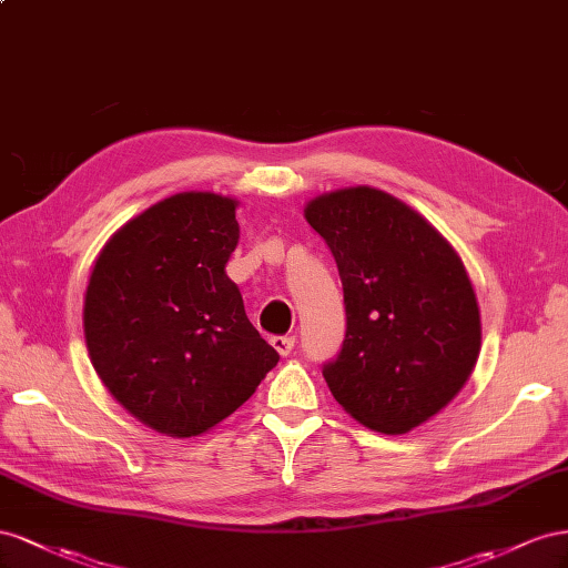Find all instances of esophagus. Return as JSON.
Returning <instances> with one entry per match:
<instances>
[{"label":"esophagus","mask_w":568,"mask_h":568,"mask_svg":"<svg viewBox=\"0 0 568 568\" xmlns=\"http://www.w3.org/2000/svg\"><path fill=\"white\" fill-rule=\"evenodd\" d=\"M271 345L281 356H287L295 349V337L293 335H275V337H271Z\"/></svg>","instance_id":"34e87169"}]
</instances>
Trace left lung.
<instances>
[{"mask_svg":"<svg viewBox=\"0 0 568 568\" xmlns=\"http://www.w3.org/2000/svg\"><path fill=\"white\" fill-rule=\"evenodd\" d=\"M304 219L331 247L345 293L343 349L323 364L333 397L378 433L420 426L478 362L480 312L459 254L376 187L321 194Z\"/></svg>","mask_w":568,"mask_h":568,"instance_id":"8db88e82","label":"left lung"}]
</instances>
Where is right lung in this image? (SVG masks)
Instances as JSON below:
<instances>
[{
	"label": "right lung",
	"instance_id": "1",
	"mask_svg": "<svg viewBox=\"0 0 568 568\" xmlns=\"http://www.w3.org/2000/svg\"><path fill=\"white\" fill-rule=\"evenodd\" d=\"M235 206L214 192L173 194L113 233L90 273L83 328L97 376L173 437L214 428L281 359L225 275Z\"/></svg>",
	"mask_w": 568,
	"mask_h": 568
}]
</instances>
